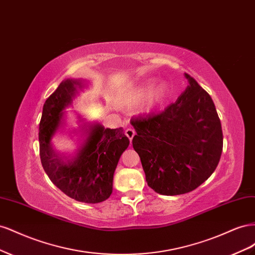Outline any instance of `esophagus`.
<instances>
[{
  "label": "esophagus",
  "mask_w": 255,
  "mask_h": 255,
  "mask_svg": "<svg viewBox=\"0 0 255 255\" xmlns=\"http://www.w3.org/2000/svg\"><path fill=\"white\" fill-rule=\"evenodd\" d=\"M135 134H136L135 129H134V128H127V129H126V135L128 136V138L129 140H132V139H133L134 136H135Z\"/></svg>",
  "instance_id": "obj_1"
}]
</instances>
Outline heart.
<instances>
[{"mask_svg":"<svg viewBox=\"0 0 255 255\" xmlns=\"http://www.w3.org/2000/svg\"><path fill=\"white\" fill-rule=\"evenodd\" d=\"M157 86V81L149 79L138 83L130 88L126 96L127 102L129 104H139L144 101L143 111L151 113L163 105L169 96V90L165 85Z\"/></svg>","mask_w":255,"mask_h":255,"instance_id":"b5f03b06","label":"heart"}]
</instances>
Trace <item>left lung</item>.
Listing matches in <instances>:
<instances>
[{"instance_id": "obj_1", "label": "left lung", "mask_w": 255, "mask_h": 255, "mask_svg": "<svg viewBox=\"0 0 255 255\" xmlns=\"http://www.w3.org/2000/svg\"><path fill=\"white\" fill-rule=\"evenodd\" d=\"M188 85L176 101L158 115L130 121L137 135L133 148L145 180L157 194L183 195L196 189L215 171L223 136L211 96L184 73Z\"/></svg>"}]
</instances>
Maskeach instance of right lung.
<instances>
[{
    "label": "right lung",
    "mask_w": 255,
    "mask_h": 255,
    "mask_svg": "<svg viewBox=\"0 0 255 255\" xmlns=\"http://www.w3.org/2000/svg\"><path fill=\"white\" fill-rule=\"evenodd\" d=\"M86 87L85 80L67 79L47 99L39 125L40 159L49 179L68 197L79 202L100 203L111 197L115 170L129 144L122 128H105L98 121H86L79 116L78 148L60 154L52 142L66 125V109Z\"/></svg>",
    "instance_id": "1"
}]
</instances>
